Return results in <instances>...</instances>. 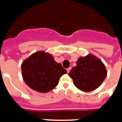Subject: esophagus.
<instances>
[{
    "mask_svg": "<svg viewBox=\"0 0 122 122\" xmlns=\"http://www.w3.org/2000/svg\"><path fill=\"white\" fill-rule=\"evenodd\" d=\"M71 67H69L68 69H66V71H67V73H69V72L71 71Z\"/></svg>",
    "mask_w": 122,
    "mask_h": 122,
    "instance_id": "esophagus-1",
    "label": "esophagus"
}]
</instances>
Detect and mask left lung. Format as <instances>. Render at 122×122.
Returning a JSON list of instances; mask_svg holds the SVG:
<instances>
[{
	"mask_svg": "<svg viewBox=\"0 0 122 122\" xmlns=\"http://www.w3.org/2000/svg\"><path fill=\"white\" fill-rule=\"evenodd\" d=\"M69 73L74 86L82 92H90L102 84L107 77V71L105 64L97 56L89 53L80 56Z\"/></svg>",
	"mask_w": 122,
	"mask_h": 122,
	"instance_id": "8db88e82",
	"label": "left lung"
}]
</instances>
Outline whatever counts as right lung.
<instances>
[{
	"instance_id": "obj_1",
	"label": "right lung",
	"mask_w": 122,
	"mask_h": 122,
	"mask_svg": "<svg viewBox=\"0 0 122 122\" xmlns=\"http://www.w3.org/2000/svg\"><path fill=\"white\" fill-rule=\"evenodd\" d=\"M23 79L29 87L39 93H48L57 86L66 71L53 56L45 51L31 54L21 63Z\"/></svg>"
}]
</instances>
